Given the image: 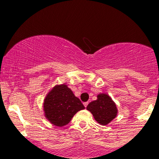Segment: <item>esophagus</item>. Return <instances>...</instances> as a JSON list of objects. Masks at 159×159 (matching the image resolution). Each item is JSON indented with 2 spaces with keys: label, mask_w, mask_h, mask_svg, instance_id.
<instances>
[{
  "label": "esophagus",
  "mask_w": 159,
  "mask_h": 159,
  "mask_svg": "<svg viewBox=\"0 0 159 159\" xmlns=\"http://www.w3.org/2000/svg\"><path fill=\"white\" fill-rule=\"evenodd\" d=\"M83 104H84V107H87V106H88L89 103H88V102H84V103H83Z\"/></svg>",
  "instance_id": "esophagus-1"
}]
</instances>
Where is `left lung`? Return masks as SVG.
<instances>
[{"label":"left lung","mask_w":159,"mask_h":159,"mask_svg":"<svg viewBox=\"0 0 159 159\" xmlns=\"http://www.w3.org/2000/svg\"><path fill=\"white\" fill-rule=\"evenodd\" d=\"M86 109L93 114L95 120L102 125L109 124L118 115L115 102L106 93H100L97 100L89 103Z\"/></svg>","instance_id":"obj_1"}]
</instances>
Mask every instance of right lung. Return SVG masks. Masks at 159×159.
<instances>
[{
	"instance_id": "obj_1",
	"label": "right lung",
	"mask_w": 159,
	"mask_h": 159,
	"mask_svg": "<svg viewBox=\"0 0 159 159\" xmlns=\"http://www.w3.org/2000/svg\"><path fill=\"white\" fill-rule=\"evenodd\" d=\"M84 105L65 84H57L48 92L43 103L44 116L52 125L64 126Z\"/></svg>"
}]
</instances>
